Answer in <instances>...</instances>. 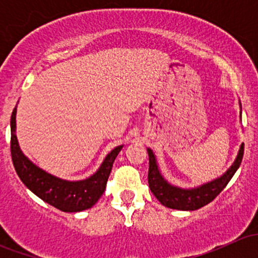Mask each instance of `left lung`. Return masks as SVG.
Returning a JSON list of instances; mask_svg holds the SVG:
<instances>
[{
	"instance_id": "left-lung-1",
	"label": "left lung",
	"mask_w": 258,
	"mask_h": 258,
	"mask_svg": "<svg viewBox=\"0 0 258 258\" xmlns=\"http://www.w3.org/2000/svg\"><path fill=\"white\" fill-rule=\"evenodd\" d=\"M244 145L242 144L238 151V155L236 157L233 165L228 168L227 172L220 178L209 183L202 184L201 187L192 189H182L178 187L172 186L168 183L165 178L161 176L158 171L157 163H156L155 155L150 148H147L148 158H150V168H148V186L151 192L155 195L156 199L166 207H170L173 210L182 211H194L199 210L201 207L206 206L210 202H212L218 195L221 194L223 188L227 186L228 182L233 177L237 168L240 167L243 157Z\"/></svg>"
}]
</instances>
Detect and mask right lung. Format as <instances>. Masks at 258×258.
Returning a JSON list of instances; mask_svg holds the SVG:
<instances>
[{"mask_svg": "<svg viewBox=\"0 0 258 258\" xmlns=\"http://www.w3.org/2000/svg\"><path fill=\"white\" fill-rule=\"evenodd\" d=\"M16 128V108L11 116V157L18 177L36 195L63 212H80L91 209L100 200L106 189L108 176L114 158L121 151L122 146L113 148L105 158L95 175L83 181L71 182L57 178L33 165L23 156L15 135Z\"/></svg>", "mask_w": 258, "mask_h": 258, "instance_id": "add662e5", "label": "right lung"}]
</instances>
